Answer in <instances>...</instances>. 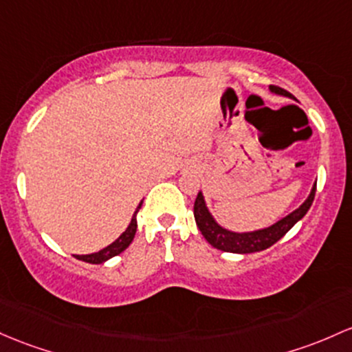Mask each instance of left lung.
<instances>
[{
    "mask_svg": "<svg viewBox=\"0 0 352 352\" xmlns=\"http://www.w3.org/2000/svg\"><path fill=\"white\" fill-rule=\"evenodd\" d=\"M270 91L276 95L289 96V98H294L289 91H285L284 88L274 87L270 85ZM316 195V184L312 187L311 194L296 210H292L291 214L285 215L280 220H277L272 226L265 227V229L252 230V232H232V230L223 229L222 226H219L215 222V219L212 217V214L208 212L206 199H204L202 192H199L197 195L195 204H194V217L197 222V227L202 232L206 241L215 249L223 250V252H232V254H252L258 252V250L269 249L270 245L276 244L279 239H283L292 227L299 222L304 215L307 214V210L312 206V200Z\"/></svg>",
    "mask_w": 352,
    "mask_h": 352,
    "instance_id": "obj_1",
    "label": "left lung"
}]
</instances>
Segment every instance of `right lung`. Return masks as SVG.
I'll return each instance as SVG.
<instances>
[{
	"label": "right lung",
	"instance_id": "1",
	"mask_svg": "<svg viewBox=\"0 0 352 352\" xmlns=\"http://www.w3.org/2000/svg\"><path fill=\"white\" fill-rule=\"evenodd\" d=\"M140 207H142V202L138 204L137 210H135L133 217H132V220H130L126 230L122 235H120L117 241L111 242L110 245H107L105 249L98 250V252L87 254V256H75V257L78 258V261L88 262V264H103V262H107L108 258H111V257L118 256V254H122L123 250L126 249V247L132 244L135 232H137V214H138V210H140Z\"/></svg>",
	"mask_w": 352,
	"mask_h": 352
}]
</instances>
